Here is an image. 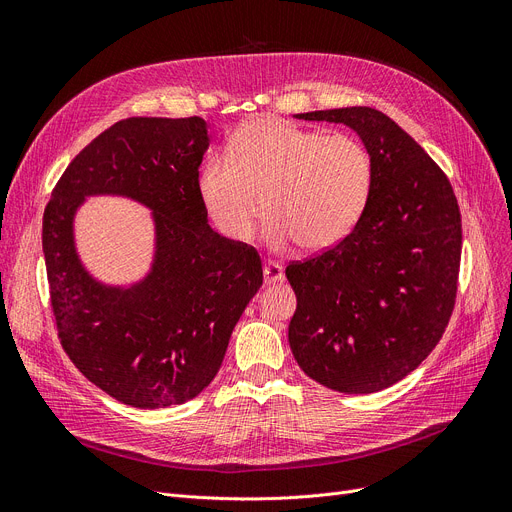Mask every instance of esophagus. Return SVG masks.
<instances>
[{"label": "esophagus", "instance_id": "34e87169", "mask_svg": "<svg viewBox=\"0 0 512 512\" xmlns=\"http://www.w3.org/2000/svg\"><path fill=\"white\" fill-rule=\"evenodd\" d=\"M284 280V270H282V265H278V263H265L263 265V282L270 286V284H276V282H282Z\"/></svg>", "mask_w": 512, "mask_h": 512}]
</instances>
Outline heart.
Instances as JSON below:
<instances>
[{"instance_id":"obj_1","label":"heart","mask_w":512,"mask_h":512,"mask_svg":"<svg viewBox=\"0 0 512 512\" xmlns=\"http://www.w3.org/2000/svg\"><path fill=\"white\" fill-rule=\"evenodd\" d=\"M211 155L197 191L213 226L230 240H249L263 209L274 249L297 242L326 251L357 224L371 188V157L348 134H324L274 116L242 122L226 149ZM262 207H258V199Z\"/></svg>"}]
</instances>
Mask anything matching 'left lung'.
Listing matches in <instances>:
<instances>
[{
	"label": "left lung",
	"instance_id": "left-lung-1",
	"mask_svg": "<svg viewBox=\"0 0 512 512\" xmlns=\"http://www.w3.org/2000/svg\"><path fill=\"white\" fill-rule=\"evenodd\" d=\"M353 128L371 157V188L353 232L290 263L297 294L288 342L311 380L371 394L417 369L440 342L456 299L461 211L415 139L373 107L297 114Z\"/></svg>",
	"mask_w": 512,
	"mask_h": 512
}]
</instances>
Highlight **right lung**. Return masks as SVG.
<instances>
[{
  "label": "right lung",
  "instance_id": "add662e5",
  "mask_svg": "<svg viewBox=\"0 0 512 512\" xmlns=\"http://www.w3.org/2000/svg\"><path fill=\"white\" fill-rule=\"evenodd\" d=\"M207 147L199 116L120 120L70 161L43 213L62 348L89 382L137 409L182 405L203 392L263 284L257 251L207 224L197 191ZM97 194L154 211L152 270L130 287L99 283L77 257L75 211Z\"/></svg>",
  "mask_w": 512,
  "mask_h": 512
}]
</instances>
